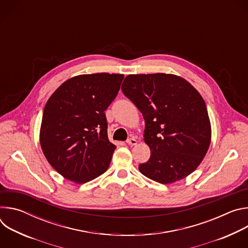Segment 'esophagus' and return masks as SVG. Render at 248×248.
<instances>
[{"instance_id":"obj_1","label":"esophagus","mask_w":248,"mask_h":248,"mask_svg":"<svg viewBox=\"0 0 248 248\" xmlns=\"http://www.w3.org/2000/svg\"><path fill=\"white\" fill-rule=\"evenodd\" d=\"M126 143L128 144V145H135L136 143H137V141H136V139L135 138H133V137H131V138H128L127 140H126Z\"/></svg>"}]
</instances>
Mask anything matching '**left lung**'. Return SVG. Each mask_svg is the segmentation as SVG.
Returning a JSON list of instances; mask_svg holds the SVG:
<instances>
[{
	"instance_id": "left-lung-1",
	"label": "left lung",
	"mask_w": 248,
	"mask_h": 248,
	"mask_svg": "<svg viewBox=\"0 0 248 248\" xmlns=\"http://www.w3.org/2000/svg\"><path fill=\"white\" fill-rule=\"evenodd\" d=\"M122 91L142 114L151 155L140 172L166 185L185 179L199 166L211 141L206 104L186 79L166 74L129 75Z\"/></svg>"
}]
</instances>
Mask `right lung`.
I'll use <instances>...</instances> for the list:
<instances>
[{
  "instance_id": "add662e5",
  "label": "right lung",
  "mask_w": 248,
  "mask_h": 248,
  "mask_svg": "<svg viewBox=\"0 0 248 248\" xmlns=\"http://www.w3.org/2000/svg\"><path fill=\"white\" fill-rule=\"evenodd\" d=\"M124 75H82L64 81L47 101L40 144L50 165L65 179L85 184L108 170L116 145L108 139L105 111Z\"/></svg>"
}]
</instances>
